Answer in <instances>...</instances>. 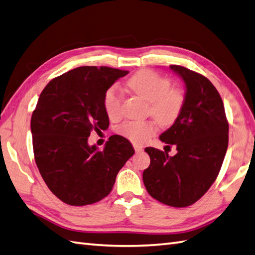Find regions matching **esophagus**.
Listing matches in <instances>:
<instances>
[{
  "mask_svg": "<svg viewBox=\"0 0 255 255\" xmlns=\"http://www.w3.org/2000/svg\"><path fill=\"white\" fill-rule=\"evenodd\" d=\"M133 149H134V151L137 152V153H139V152H142V150H143V149H142V146H140V145H137V144H134V145H133Z\"/></svg>",
  "mask_w": 255,
  "mask_h": 255,
  "instance_id": "34e87169",
  "label": "esophagus"
}]
</instances>
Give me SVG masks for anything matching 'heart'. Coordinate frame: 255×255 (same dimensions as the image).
Segmentation results:
<instances>
[{
  "mask_svg": "<svg viewBox=\"0 0 255 255\" xmlns=\"http://www.w3.org/2000/svg\"><path fill=\"white\" fill-rule=\"evenodd\" d=\"M127 86L133 94L149 103V113L158 125L169 126L180 114L185 94L180 88H171L166 77L152 70H140L130 77ZM122 101L117 88L112 87L106 91L103 104L111 120L120 117ZM154 131L151 122H126L118 129V132L135 144H143Z\"/></svg>",
  "mask_w": 255,
  "mask_h": 255,
  "instance_id": "heart-1",
  "label": "heart"
}]
</instances>
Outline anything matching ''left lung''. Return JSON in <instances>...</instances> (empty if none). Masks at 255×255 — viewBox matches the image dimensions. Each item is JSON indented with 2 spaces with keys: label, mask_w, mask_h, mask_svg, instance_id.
Wrapping results in <instances>:
<instances>
[{
  "label": "left lung",
  "mask_w": 255,
  "mask_h": 255,
  "mask_svg": "<svg viewBox=\"0 0 255 255\" xmlns=\"http://www.w3.org/2000/svg\"><path fill=\"white\" fill-rule=\"evenodd\" d=\"M185 81L180 114L159 140L176 145L177 154L145 147L151 158L143 183L152 198L174 208H186L203 197L220 173L228 146V122L223 100L206 77L170 65Z\"/></svg>",
  "instance_id": "obj_1"
}]
</instances>
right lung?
<instances>
[{
	"label": "right lung",
	"mask_w": 255,
	"mask_h": 255,
	"mask_svg": "<svg viewBox=\"0 0 255 255\" xmlns=\"http://www.w3.org/2000/svg\"><path fill=\"white\" fill-rule=\"evenodd\" d=\"M127 70L82 66L52 79L31 116L34 159L46 186L64 203L82 206L108 195L118 171L133 155L131 143L114 134L103 150L89 145L96 130L109 128L103 100Z\"/></svg>",
	"instance_id": "right-lung-1"
}]
</instances>
